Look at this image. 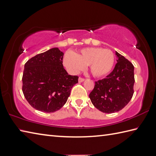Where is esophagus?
<instances>
[{
  "instance_id": "esophagus-1",
  "label": "esophagus",
  "mask_w": 156,
  "mask_h": 156,
  "mask_svg": "<svg viewBox=\"0 0 156 156\" xmlns=\"http://www.w3.org/2000/svg\"><path fill=\"white\" fill-rule=\"evenodd\" d=\"M84 78H78V82H84Z\"/></svg>"
}]
</instances>
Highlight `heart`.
<instances>
[{"mask_svg":"<svg viewBox=\"0 0 156 156\" xmlns=\"http://www.w3.org/2000/svg\"><path fill=\"white\" fill-rule=\"evenodd\" d=\"M66 67L73 73L82 70L88 66L91 74L101 78L111 72L115 64V55L111 50L101 48H86L75 55L68 53L64 56Z\"/></svg>","mask_w":156,"mask_h":156,"instance_id":"heart-1","label":"heart"}]
</instances>
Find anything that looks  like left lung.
Here are the masks:
<instances>
[{
	"label": "left lung",
	"mask_w": 156,
	"mask_h": 156,
	"mask_svg": "<svg viewBox=\"0 0 156 156\" xmlns=\"http://www.w3.org/2000/svg\"><path fill=\"white\" fill-rule=\"evenodd\" d=\"M115 68L107 78L95 82L94 88L89 94L92 103L99 111L112 113L121 111L133 94L134 66L117 51Z\"/></svg>",
	"instance_id": "8db88e82"
}]
</instances>
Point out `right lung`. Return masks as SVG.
<instances>
[{
	"label": "right lung",
	"instance_id": "obj_1",
	"mask_svg": "<svg viewBox=\"0 0 156 156\" xmlns=\"http://www.w3.org/2000/svg\"><path fill=\"white\" fill-rule=\"evenodd\" d=\"M64 53L58 48L36 55L25 63L22 90L32 107L41 112H54L64 106L77 76L68 74L63 66Z\"/></svg>",
	"mask_w": 156,
	"mask_h": 156
}]
</instances>
